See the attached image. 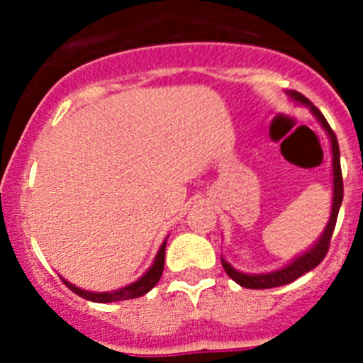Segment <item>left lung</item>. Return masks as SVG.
I'll return each mask as SVG.
<instances>
[{
    "instance_id": "1",
    "label": "left lung",
    "mask_w": 363,
    "mask_h": 363,
    "mask_svg": "<svg viewBox=\"0 0 363 363\" xmlns=\"http://www.w3.org/2000/svg\"><path fill=\"white\" fill-rule=\"evenodd\" d=\"M288 96L291 100L296 101V104L307 105L313 112V116L316 117L318 123L323 126V130L327 131L328 138H330V145H332V175H334V196H332V214L330 219H328L327 226H325L323 233H321L320 239L316 240L311 250H307L303 255L296 256L295 259H291L286 267L279 270H274V272L269 274H244L239 272V270L233 269L225 258H221L223 269L226 270L230 277L235 281L237 284L244 288H250V290H265V288H277L283 286V284L294 283L295 279H298L300 276H303L306 272L313 270L314 267H318L321 263V259L327 256L328 247H330V239L332 233H334L335 223H337V214L340 203H342V172H340V155H339V142L337 137H335L334 130L330 128V124L327 123V119L323 117V113L318 111L309 100H307L303 94H300L298 91H286Z\"/></svg>"
}]
</instances>
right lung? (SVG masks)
Here are the masks:
<instances>
[{
	"mask_svg": "<svg viewBox=\"0 0 363 363\" xmlns=\"http://www.w3.org/2000/svg\"><path fill=\"white\" fill-rule=\"evenodd\" d=\"M164 247H167V240L161 244L158 255H156L155 263L151 265V269L144 274L138 281L135 283L128 284V286L119 288V290H113V291H86V290H80V288L73 286L72 283H68L67 279H63V283L67 284L69 290L73 291L75 295L82 296V298L91 300V302H100V303H107V302H117V300H130V298H137V296L145 295L147 291H151L152 288L156 286V283L160 281L161 274H163V267H164Z\"/></svg>",
	"mask_w": 363,
	"mask_h": 363,
	"instance_id": "1",
	"label": "right lung"
}]
</instances>
